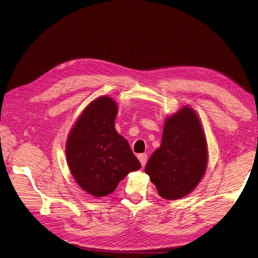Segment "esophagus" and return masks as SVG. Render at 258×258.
I'll list each match as a JSON object with an SVG mask.
<instances>
[{
    "instance_id": "esophagus-1",
    "label": "esophagus",
    "mask_w": 258,
    "mask_h": 258,
    "mask_svg": "<svg viewBox=\"0 0 258 258\" xmlns=\"http://www.w3.org/2000/svg\"><path fill=\"white\" fill-rule=\"evenodd\" d=\"M138 159H139L141 165L144 166V165H146V163H147V160H148V155H147V153H141V154L138 155Z\"/></svg>"
}]
</instances>
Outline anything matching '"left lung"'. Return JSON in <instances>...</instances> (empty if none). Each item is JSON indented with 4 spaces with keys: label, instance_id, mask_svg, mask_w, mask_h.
<instances>
[{
    "label": "left lung",
    "instance_id": "8db88e82",
    "mask_svg": "<svg viewBox=\"0 0 258 258\" xmlns=\"http://www.w3.org/2000/svg\"><path fill=\"white\" fill-rule=\"evenodd\" d=\"M208 165V144L202 121L190 106L165 118L161 146L150 156L144 172L162 198L177 200L189 195Z\"/></svg>",
    "mask_w": 258,
    "mask_h": 258
}]
</instances>
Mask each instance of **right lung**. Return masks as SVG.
Returning a JSON list of instances; mask_svg holds the SVG:
<instances>
[{"label": "right lung", "mask_w": 258, "mask_h": 258, "mask_svg": "<svg viewBox=\"0 0 258 258\" xmlns=\"http://www.w3.org/2000/svg\"><path fill=\"white\" fill-rule=\"evenodd\" d=\"M118 105L104 95L86 106L68 135L66 156L78 185L93 197H105L119 181L141 167L128 141L115 129Z\"/></svg>", "instance_id": "obj_1"}]
</instances>
